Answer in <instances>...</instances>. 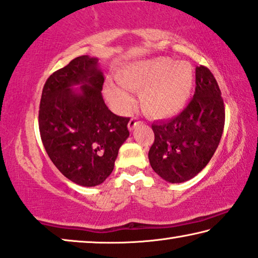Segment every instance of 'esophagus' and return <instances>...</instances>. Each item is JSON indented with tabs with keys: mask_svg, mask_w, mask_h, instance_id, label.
I'll return each instance as SVG.
<instances>
[{
	"mask_svg": "<svg viewBox=\"0 0 258 258\" xmlns=\"http://www.w3.org/2000/svg\"><path fill=\"white\" fill-rule=\"evenodd\" d=\"M138 124H139V120H138L137 118H132V119H131V120H130V122H128V128H130V130H133Z\"/></svg>",
	"mask_w": 258,
	"mask_h": 258,
	"instance_id": "esophagus-1",
	"label": "esophagus"
}]
</instances>
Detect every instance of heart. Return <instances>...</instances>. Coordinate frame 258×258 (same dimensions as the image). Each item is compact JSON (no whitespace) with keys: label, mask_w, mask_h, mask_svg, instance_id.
<instances>
[{"label":"heart","mask_w":258,"mask_h":258,"mask_svg":"<svg viewBox=\"0 0 258 258\" xmlns=\"http://www.w3.org/2000/svg\"><path fill=\"white\" fill-rule=\"evenodd\" d=\"M119 83L107 82L106 93L122 107L132 103L130 90L141 92V101L148 113L167 118L179 113L193 88V68L187 61L161 57L138 61L119 72Z\"/></svg>","instance_id":"obj_1"}]
</instances>
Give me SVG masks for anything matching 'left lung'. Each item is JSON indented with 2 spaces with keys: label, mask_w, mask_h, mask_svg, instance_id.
Listing matches in <instances>:
<instances>
[{
  "label": "left lung",
  "mask_w": 258,
  "mask_h": 258,
  "mask_svg": "<svg viewBox=\"0 0 258 258\" xmlns=\"http://www.w3.org/2000/svg\"><path fill=\"white\" fill-rule=\"evenodd\" d=\"M193 99L176 117L152 125L148 152L152 168L170 183L190 180L205 168L219 146L224 127V104L208 68L195 70Z\"/></svg>",
  "instance_id": "obj_1"
}]
</instances>
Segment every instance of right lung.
<instances>
[{
	"instance_id": "1",
	"label": "right lung",
	"mask_w": 258,
	"mask_h": 258,
	"mask_svg": "<svg viewBox=\"0 0 258 258\" xmlns=\"http://www.w3.org/2000/svg\"><path fill=\"white\" fill-rule=\"evenodd\" d=\"M98 58L79 56L50 76L39 104V133L46 153L65 177L84 187L110 176L130 136V118L108 110ZM75 85L81 88L74 89Z\"/></svg>"
}]
</instances>
